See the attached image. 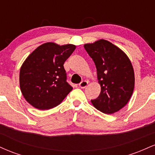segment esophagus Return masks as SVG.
I'll list each match as a JSON object with an SVG mask.
<instances>
[{"label": "esophagus", "instance_id": "esophagus-1", "mask_svg": "<svg viewBox=\"0 0 155 155\" xmlns=\"http://www.w3.org/2000/svg\"><path fill=\"white\" fill-rule=\"evenodd\" d=\"M87 84H88V81H82L81 83H79V87H81V89H84V88L86 87L87 85Z\"/></svg>", "mask_w": 155, "mask_h": 155}]
</instances>
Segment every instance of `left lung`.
Returning <instances> with one entry per match:
<instances>
[{
	"label": "left lung",
	"instance_id": "1",
	"mask_svg": "<svg viewBox=\"0 0 155 155\" xmlns=\"http://www.w3.org/2000/svg\"><path fill=\"white\" fill-rule=\"evenodd\" d=\"M95 63L101 91L91 100L97 110L105 114L118 111L127 104L134 89L132 64L120 48L104 39L84 46Z\"/></svg>",
	"mask_w": 155,
	"mask_h": 155
}]
</instances>
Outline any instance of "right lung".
<instances>
[{"mask_svg":"<svg viewBox=\"0 0 155 155\" xmlns=\"http://www.w3.org/2000/svg\"><path fill=\"white\" fill-rule=\"evenodd\" d=\"M75 49L73 44L60 46L49 42L28 57L21 67L19 85L30 104L40 110L50 109L71 91L63 64Z\"/></svg>","mask_w":155,"mask_h":155,"instance_id":"1","label":"right lung"}]
</instances>
